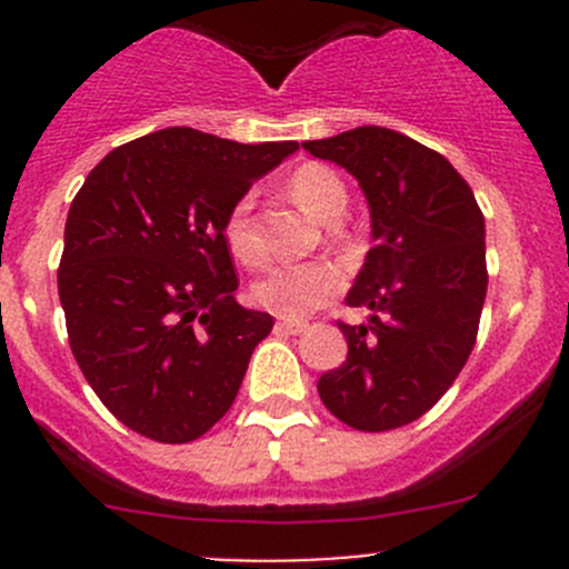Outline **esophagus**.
I'll return each mask as SVG.
<instances>
[{
    "label": "esophagus",
    "mask_w": 569,
    "mask_h": 569,
    "mask_svg": "<svg viewBox=\"0 0 569 569\" xmlns=\"http://www.w3.org/2000/svg\"><path fill=\"white\" fill-rule=\"evenodd\" d=\"M278 330L286 332V336H300V332L308 330V321L302 319H280Z\"/></svg>",
    "instance_id": "34e87169"
}]
</instances>
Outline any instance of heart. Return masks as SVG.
Returning <instances> with one entry per match:
<instances>
[{
    "mask_svg": "<svg viewBox=\"0 0 569 569\" xmlns=\"http://www.w3.org/2000/svg\"><path fill=\"white\" fill-rule=\"evenodd\" d=\"M289 192L302 209L325 222H336L347 209V189L341 178L325 164L308 162L300 164L289 176ZM222 239L226 248L242 267H261L267 258V248L252 222V198L242 194L233 200L222 222ZM343 269L336 261H306V263H280L252 283V300L256 306L278 313L286 319H300L325 306L332 295L343 289Z\"/></svg>",
    "mask_w": 569,
    "mask_h": 569,
    "instance_id": "heart-1",
    "label": "heart"
}]
</instances>
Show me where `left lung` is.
<instances>
[{
    "label": "left lung",
    "mask_w": 569,
    "mask_h": 569,
    "mask_svg": "<svg viewBox=\"0 0 569 569\" xmlns=\"http://www.w3.org/2000/svg\"><path fill=\"white\" fill-rule=\"evenodd\" d=\"M358 178L375 248L347 297L369 325L338 321L349 352L319 377L327 410L388 432L432 410L473 352L487 295L485 217L443 153L382 126L302 142Z\"/></svg>",
    "instance_id": "8db88e82"
}]
</instances>
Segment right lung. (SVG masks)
I'll return each instance as SVG.
<instances>
[{
	"label": "right lung",
	"instance_id": "right-lung-1",
	"mask_svg": "<svg viewBox=\"0 0 569 569\" xmlns=\"http://www.w3.org/2000/svg\"><path fill=\"white\" fill-rule=\"evenodd\" d=\"M297 148L173 126L109 151L73 198L57 269L68 343L142 438L189 443L231 410L274 319L233 300L222 222Z\"/></svg>",
	"mask_w": 569,
	"mask_h": 569
}]
</instances>
